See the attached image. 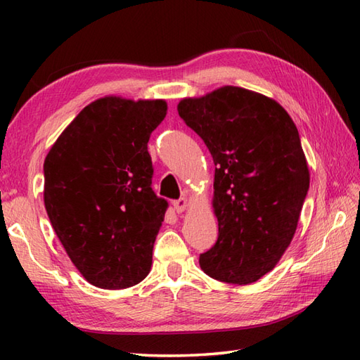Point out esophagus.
<instances>
[{
  "label": "esophagus",
  "mask_w": 360,
  "mask_h": 360,
  "mask_svg": "<svg viewBox=\"0 0 360 360\" xmlns=\"http://www.w3.org/2000/svg\"><path fill=\"white\" fill-rule=\"evenodd\" d=\"M173 207H174V210L178 212V213L184 212V210L188 207V201H187V198H179V200L173 201Z\"/></svg>",
  "instance_id": "obj_1"
}]
</instances>
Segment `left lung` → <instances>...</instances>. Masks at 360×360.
<instances>
[{"label":"left lung","mask_w":360,"mask_h":360,"mask_svg":"<svg viewBox=\"0 0 360 360\" xmlns=\"http://www.w3.org/2000/svg\"><path fill=\"white\" fill-rule=\"evenodd\" d=\"M178 112L215 162L218 240L200 255L209 277L249 285L274 269L295 233L309 170L297 127L272 98L224 86Z\"/></svg>","instance_id":"left-lung-1"}]
</instances>
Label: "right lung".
I'll return each instance as SVG.
<instances>
[{
    "label": "right lung",
    "instance_id": "add662e5",
    "mask_svg": "<svg viewBox=\"0 0 360 360\" xmlns=\"http://www.w3.org/2000/svg\"><path fill=\"white\" fill-rule=\"evenodd\" d=\"M164 101L103 97L85 106L44 159V207L91 285L125 289L147 277L168 202L151 188L148 139Z\"/></svg>",
    "mask_w": 360,
    "mask_h": 360
}]
</instances>
